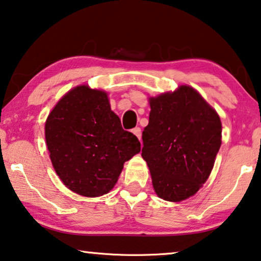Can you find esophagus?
Instances as JSON below:
<instances>
[{"label":"esophagus","instance_id":"obj_1","mask_svg":"<svg viewBox=\"0 0 261 261\" xmlns=\"http://www.w3.org/2000/svg\"><path fill=\"white\" fill-rule=\"evenodd\" d=\"M132 133L136 135V138H138L140 141H141V128H140V127L133 128V129H132Z\"/></svg>","mask_w":261,"mask_h":261}]
</instances>
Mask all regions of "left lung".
Returning <instances> with one entry per match:
<instances>
[{
  "instance_id": "1",
  "label": "left lung",
  "mask_w": 261,
  "mask_h": 261,
  "mask_svg": "<svg viewBox=\"0 0 261 261\" xmlns=\"http://www.w3.org/2000/svg\"><path fill=\"white\" fill-rule=\"evenodd\" d=\"M142 132V158L160 198L181 202L209 178L222 144V122L214 108L190 86L150 98Z\"/></svg>"
}]
</instances>
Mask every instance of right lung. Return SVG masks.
<instances>
[{
  "mask_svg": "<svg viewBox=\"0 0 261 261\" xmlns=\"http://www.w3.org/2000/svg\"><path fill=\"white\" fill-rule=\"evenodd\" d=\"M45 140L59 178L85 197L110 192L123 163L141 150L138 138L111 110L106 92L85 85L67 92L51 111Z\"/></svg>",
  "mask_w": 261,
  "mask_h": 261,
  "instance_id": "obj_1",
  "label": "right lung"
}]
</instances>
